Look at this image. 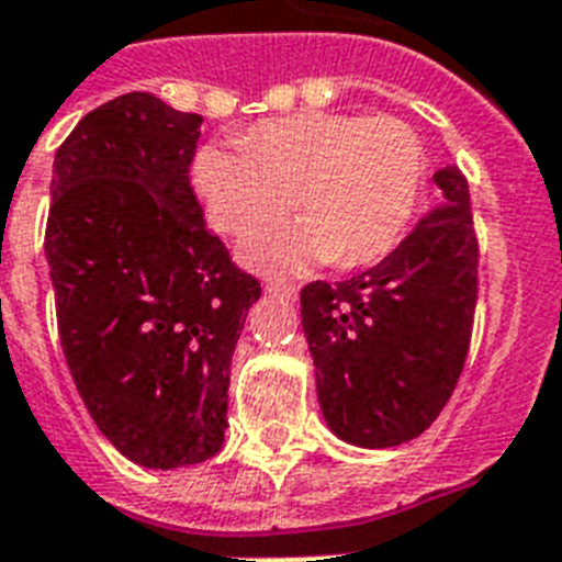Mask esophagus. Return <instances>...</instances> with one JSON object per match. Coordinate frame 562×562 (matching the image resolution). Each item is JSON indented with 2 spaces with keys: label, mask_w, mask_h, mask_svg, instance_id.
<instances>
[{
  "label": "esophagus",
  "mask_w": 562,
  "mask_h": 562,
  "mask_svg": "<svg viewBox=\"0 0 562 562\" xmlns=\"http://www.w3.org/2000/svg\"><path fill=\"white\" fill-rule=\"evenodd\" d=\"M268 291H273V294H280V296H289V300H294L296 296V285H291V282H280V280L268 282Z\"/></svg>",
  "instance_id": "obj_1"
}]
</instances>
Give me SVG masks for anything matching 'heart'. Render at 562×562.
<instances>
[{"label":"heart","mask_w":562,"mask_h":562,"mask_svg":"<svg viewBox=\"0 0 562 562\" xmlns=\"http://www.w3.org/2000/svg\"><path fill=\"white\" fill-rule=\"evenodd\" d=\"M424 178V147L401 117L300 112L268 117L239 147L199 149L193 184L210 225L248 236L291 207L300 225L254 236L241 257L262 271H296L312 259L367 266L398 245Z\"/></svg>","instance_id":"heart-1"}]
</instances>
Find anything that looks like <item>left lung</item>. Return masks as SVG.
<instances>
[{
	"label": "left lung",
	"mask_w": 562,
	"mask_h": 562,
	"mask_svg": "<svg viewBox=\"0 0 562 562\" xmlns=\"http://www.w3.org/2000/svg\"><path fill=\"white\" fill-rule=\"evenodd\" d=\"M441 202L375 268L300 294L317 398L331 432L358 447L422 436L453 395L473 335L479 239L471 190L450 164Z\"/></svg>",
	"instance_id": "left-lung-1"
}]
</instances>
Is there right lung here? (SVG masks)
<instances>
[{"label": "right lung", "mask_w": 562, "mask_h": 562, "mask_svg": "<svg viewBox=\"0 0 562 562\" xmlns=\"http://www.w3.org/2000/svg\"><path fill=\"white\" fill-rule=\"evenodd\" d=\"M199 135L202 115L130 91L54 158L45 257L68 372L100 432L153 471L222 450L231 358L262 294L204 225Z\"/></svg>", "instance_id": "right-lung-1"}]
</instances>
